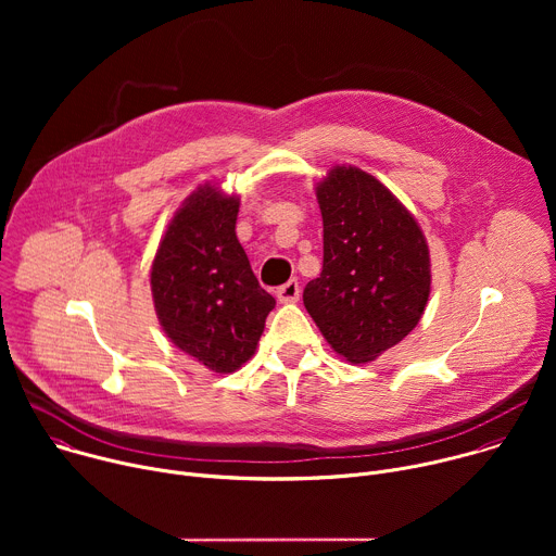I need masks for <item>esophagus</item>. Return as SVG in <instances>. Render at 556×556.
<instances>
[{
    "mask_svg": "<svg viewBox=\"0 0 556 556\" xmlns=\"http://www.w3.org/2000/svg\"><path fill=\"white\" fill-rule=\"evenodd\" d=\"M299 292H301L299 281H296V279H290V281H286L283 286L277 288V299H279L281 303H294V301L299 299Z\"/></svg>",
    "mask_w": 556,
    "mask_h": 556,
    "instance_id": "1",
    "label": "esophagus"
}]
</instances>
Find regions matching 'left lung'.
I'll return each mask as SVG.
<instances>
[{
    "instance_id": "8db88e82",
    "label": "left lung",
    "mask_w": 556,
    "mask_h": 556,
    "mask_svg": "<svg viewBox=\"0 0 556 556\" xmlns=\"http://www.w3.org/2000/svg\"><path fill=\"white\" fill-rule=\"evenodd\" d=\"M316 200L324 270L303 305L339 356L369 363L418 326L431 292L429 247L399 198L356 167H334Z\"/></svg>"
}]
</instances>
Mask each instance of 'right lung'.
Masks as SVG:
<instances>
[{
    "mask_svg": "<svg viewBox=\"0 0 556 556\" xmlns=\"http://www.w3.org/2000/svg\"><path fill=\"white\" fill-rule=\"evenodd\" d=\"M240 198L204 185L174 215L151 264L157 321L176 348L217 374L257 350L275 307L235 235Z\"/></svg>",
    "mask_w": 556,
    "mask_h": 556,
    "instance_id": "right-lung-1",
    "label": "right lung"
}]
</instances>
